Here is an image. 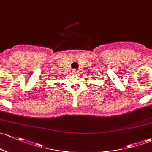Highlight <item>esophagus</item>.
<instances>
[{"instance_id":"obj_1","label":"esophagus","mask_w":152,"mask_h":152,"mask_svg":"<svg viewBox=\"0 0 152 152\" xmlns=\"http://www.w3.org/2000/svg\"><path fill=\"white\" fill-rule=\"evenodd\" d=\"M77 73H78V71H76V70H73V74H77Z\"/></svg>"}]
</instances>
